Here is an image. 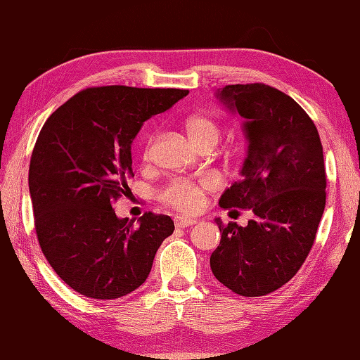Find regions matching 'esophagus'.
<instances>
[{
    "instance_id": "34e87169",
    "label": "esophagus",
    "mask_w": 360,
    "mask_h": 360,
    "mask_svg": "<svg viewBox=\"0 0 360 360\" xmlns=\"http://www.w3.org/2000/svg\"><path fill=\"white\" fill-rule=\"evenodd\" d=\"M196 223V220H193V218H188V217H174V226L176 228H188V226H193V224Z\"/></svg>"
}]
</instances>
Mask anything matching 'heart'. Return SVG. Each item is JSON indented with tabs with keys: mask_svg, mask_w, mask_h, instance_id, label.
<instances>
[{
	"mask_svg": "<svg viewBox=\"0 0 360 360\" xmlns=\"http://www.w3.org/2000/svg\"><path fill=\"white\" fill-rule=\"evenodd\" d=\"M184 128L190 142H192L196 148H202V146L214 148L221 136L220 124H218L212 117L204 115V114H196V115L188 117L186 120ZM151 145H153V136L146 139V143L143 148V158L150 156ZM215 184L217 182L212 178H204L198 182H193L188 179H176L164 190V192H162V200L181 210H186V212H193V210L200 209L204 200V195H206L209 190H212Z\"/></svg>",
	"mask_w": 360,
	"mask_h": 360,
	"instance_id": "b5f03b06",
	"label": "heart"
}]
</instances>
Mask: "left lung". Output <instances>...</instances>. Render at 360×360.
I'll use <instances>...</instances> for the list:
<instances>
[{
	"label": "left lung",
	"mask_w": 360,
	"mask_h": 360,
	"mask_svg": "<svg viewBox=\"0 0 360 360\" xmlns=\"http://www.w3.org/2000/svg\"><path fill=\"white\" fill-rule=\"evenodd\" d=\"M217 100L243 122L246 158L240 179L220 207L246 209V226L228 223L210 256V270L242 297H264L288 283L311 251L326 204V174L319 131L301 105L265 84H236Z\"/></svg>",
	"instance_id": "left-lung-1"
}]
</instances>
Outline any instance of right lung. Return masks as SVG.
Listing matches in <instances>:
<instances>
[{
  "label": "right lung",
  "mask_w": 360,
  "mask_h": 360,
  "mask_svg": "<svg viewBox=\"0 0 360 360\" xmlns=\"http://www.w3.org/2000/svg\"><path fill=\"white\" fill-rule=\"evenodd\" d=\"M188 90L91 87L53 112L35 142L30 193L40 248L63 283L84 297L115 300L142 285L159 246L173 234L168 215L136 220L112 209L129 193L131 145L153 115Z\"/></svg>",
  "instance_id": "obj_1"
}]
</instances>
